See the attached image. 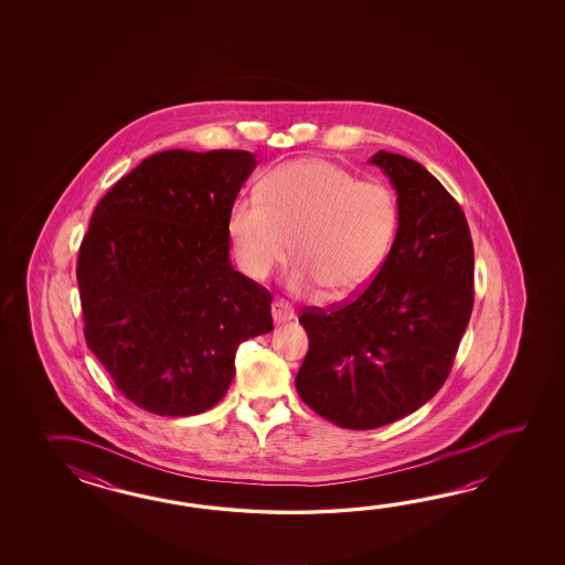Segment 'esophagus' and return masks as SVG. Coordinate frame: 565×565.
Returning <instances> with one entry per match:
<instances>
[{"mask_svg":"<svg viewBox=\"0 0 565 565\" xmlns=\"http://www.w3.org/2000/svg\"><path fill=\"white\" fill-rule=\"evenodd\" d=\"M273 319L275 323H287L295 319V309L288 305L287 300H275L273 302Z\"/></svg>","mask_w":565,"mask_h":565,"instance_id":"1","label":"esophagus"}]
</instances>
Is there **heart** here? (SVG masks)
Here are the masks:
<instances>
[{"instance_id":"1","label":"heart","mask_w":565,"mask_h":565,"mask_svg":"<svg viewBox=\"0 0 565 565\" xmlns=\"http://www.w3.org/2000/svg\"><path fill=\"white\" fill-rule=\"evenodd\" d=\"M397 224L396 193L323 159L270 169L260 193L241 195L228 212L230 242L246 277L265 280L292 248L290 290L324 287L331 297H349L377 275Z\"/></svg>"}]
</instances>
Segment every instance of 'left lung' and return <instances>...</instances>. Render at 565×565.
I'll use <instances>...</instances> for the list:
<instances>
[{"label": "left lung", "instance_id": "8db88e82", "mask_svg": "<svg viewBox=\"0 0 565 565\" xmlns=\"http://www.w3.org/2000/svg\"><path fill=\"white\" fill-rule=\"evenodd\" d=\"M370 163L397 193L392 250L351 302L299 317L309 335L300 399L349 430L399 420L443 387L475 302V253L457 200L414 159L377 151Z\"/></svg>", "mask_w": 565, "mask_h": 565}]
</instances>
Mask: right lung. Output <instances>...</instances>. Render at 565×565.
<instances>
[{"label": "right lung", "mask_w": 565, "mask_h": 565, "mask_svg": "<svg viewBox=\"0 0 565 565\" xmlns=\"http://www.w3.org/2000/svg\"><path fill=\"white\" fill-rule=\"evenodd\" d=\"M248 151L169 149L98 202L76 265L86 345L157 416L216 406L242 341L273 331L270 292L230 263L228 212Z\"/></svg>", "instance_id": "obj_1"}]
</instances>
